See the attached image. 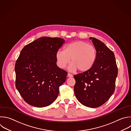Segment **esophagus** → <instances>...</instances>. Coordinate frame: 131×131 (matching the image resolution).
<instances>
[{
  "label": "esophagus",
  "instance_id": "esophagus-1",
  "mask_svg": "<svg viewBox=\"0 0 131 131\" xmlns=\"http://www.w3.org/2000/svg\"><path fill=\"white\" fill-rule=\"evenodd\" d=\"M67 76H68V77H69V78H71V77H73V75H72L71 73H68Z\"/></svg>",
  "mask_w": 131,
  "mask_h": 131
}]
</instances>
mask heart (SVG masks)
Returning <instances> with one entry per match:
<instances>
[{"mask_svg": "<svg viewBox=\"0 0 131 131\" xmlns=\"http://www.w3.org/2000/svg\"><path fill=\"white\" fill-rule=\"evenodd\" d=\"M56 57L57 65L60 68H64L71 61L72 63L69 66L70 71L79 69L81 72H85L95 64L97 51L88 42L78 40L68 43L65 47V50H58Z\"/></svg>", "mask_w": 131, "mask_h": 131, "instance_id": "b5f03b06", "label": "heart"}]
</instances>
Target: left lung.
Wrapping results in <instances>:
<instances>
[{"label": "left lung", "instance_id": "left-lung-1", "mask_svg": "<svg viewBox=\"0 0 131 131\" xmlns=\"http://www.w3.org/2000/svg\"><path fill=\"white\" fill-rule=\"evenodd\" d=\"M90 39L97 51L96 60L91 69L74 75V92L81 104L95 108L105 103L114 93L118 68L113 52L100 40Z\"/></svg>", "mask_w": 131, "mask_h": 131}]
</instances>
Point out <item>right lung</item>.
I'll return each mask as SVG.
<instances>
[{
	"label": "right lung",
	"instance_id": "obj_1",
	"mask_svg": "<svg viewBox=\"0 0 131 131\" xmlns=\"http://www.w3.org/2000/svg\"><path fill=\"white\" fill-rule=\"evenodd\" d=\"M65 43L59 37H42L21 50L15 65V86L28 104L38 107L52 103L67 72L57 65V51Z\"/></svg>",
	"mask_w": 131,
	"mask_h": 131
}]
</instances>
